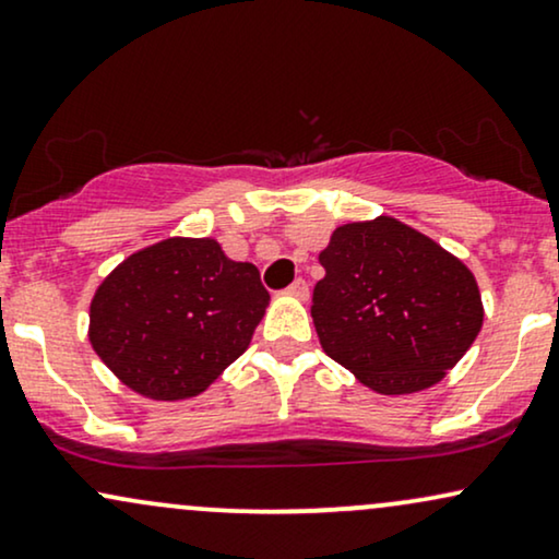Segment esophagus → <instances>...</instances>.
Listing matches in <instances>:
<instances>
[{"mask_svg": "<svg viewBox=\"0 0 559 559\" xmlns=\"http://www.w3.org/2000/svg\"><path fill=\"white\" fill-rule=\"evenodd\" d=\"M287 295H293V298H298V300H306L308 298V282L298 277L290 287H287Z\"/></svg>", "mask_w": 559, "mask_h": 559, "instance_id": "34e87169", "label": "esophagus"}]
</instances>
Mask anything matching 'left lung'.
<instances>
[{
	"instance_id": "left-lung-1",
	"label": "left lung",
	"mask_w": 559,
	"mask_h": 559,
	"mask_svg": "<svg viewBox=\"0 0 559 559\" xmlns=\"http://www.w3.org/2000/svg\"><path fill=\"white\" fill-rule=\"evenodd\" d=\"M319 261L311 313L323 353L378 394L438 383L477 340L474 274L394 217L336 227Z\"/></svg>"
}]
</instances>
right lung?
I'll use <instances>...</instances> for the list:
<instances>
[{"instance_id": "1", "label": "right lung", "mask_w": 559, "mask_h": 559, "mask_svg": "<svg viewBox=\"0 0 559 559\" xmlns=\"http://www.w3.org/2000/svg\"><path fill=\"white\" fill-rule=\"evenodd\" d=\"M269 302L259 269L217 240L168 238L116 266L90 306V344L129 389L197 396L251 342Z\"/></svg>"}]
</instances>
